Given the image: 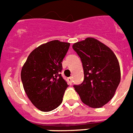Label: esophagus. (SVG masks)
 Wrapping results in <instances>:
<instances>
[{"mask_svg": "<svg viewBox=\"0 0 133 133\" xmlns=\"http://www.w3.org/2000/svg\"><path fill=\"white\" fill-rule=\"evenodd\" d=\"M72 79H73L72 76H70V77L68 78V81L69 83H70V85H72Z\"/></svg>", "mask_w": 133, "mask_h": 133, "instance_id": "34e87169", "label": "esophagus"}]
</instances>
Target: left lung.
<instances>
[{
    "label": "left lung",
    "instance_id": "1",
    "mask_svg": "<svg viewBox=\"0 0 133 133\" xmlns=\"http://www.w3.org/2000/svg\"><path fill=\"white\" fill-rule=\"evenodd\" d=\"M72 48L82 61L83 82L74 88L85 104L100 108L112 99L121 79L115 55L108 46L92 37L76 42Z\"/></svg>",
    "mask_w": 133,
    "mask_h": 133
}]
</instances>
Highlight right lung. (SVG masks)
I'll list each match as a JSON object with an SVG mask.
<instances>
[{
  "label": "right lung",
  "mask_w": 133,
  "mask_h": 133,
  "mask_svg": "<svg viewBox=\"0 0 133 133\" xmlns=\"http://www.w3.org/2000/svg\"><path fill=\"white\" fill-rule=\"evenodd\" d=\"M70 43L53 40L31 52L21 71L24 89L31 102L42 111L55 109L68 87L61 76L62 61Z\"/></svg>",
  "instance_id": "add662e5"
}]
</instances>
